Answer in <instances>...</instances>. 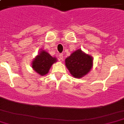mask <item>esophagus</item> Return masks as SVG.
I'll use <instances>...</instances> for the list:
<instances>
[{"label":"esophagus","instance_id":"34e87169","mask_svg":"<svg viewBox=\"0 0 124 124\" xmlns=\"http://www.w3.org/2000/svg\"><path fill=\"white\" fill-rule=\"evenodd\" d=\"M59 58H60V60H62V61H63V60H64V56H63V54H60Z\"/></svg>","mask_w":124,"mask_h":124}]
</instances>
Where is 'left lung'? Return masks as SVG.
Wrapping results in <instances>:
<instances>
[{
	"instance_id": "1",
	"label": "left lung",
	"mask_w": 124,
	"mask_h": 124,
	"mask_svg": "<svg viewBox=\"0 0 124 124\" xmlns=\"http://www.w3.org/2000/svg\"><path fill=\"white\" fill-rule=\"evenodd\" d=\"M93 57L81 49L74 51L66 58V66L74 78H81L90 71L93 67Z\"/></svg>"
}]
</instances>
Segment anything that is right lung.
<instances>
[{
    "label": "right lung",
    "mask_w": 124,
    "mask_h": 124,
    "mask_svg": "<svg viewBox=\"0 0 124 124\" xmlns=\"http://www.w3.org/2000/svg\"><path fill=\"white\" fill-rule=\"evenodd\" d=\"M56 58L51 56L45 50H41L32 62V68L40 76L48 74L52 65L56 62Z\"/></svg>",
    "instance_id": "add662e5"
}]
</instances>
